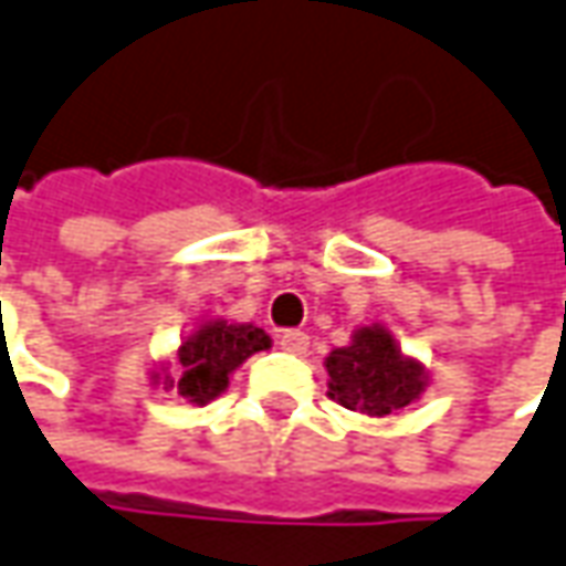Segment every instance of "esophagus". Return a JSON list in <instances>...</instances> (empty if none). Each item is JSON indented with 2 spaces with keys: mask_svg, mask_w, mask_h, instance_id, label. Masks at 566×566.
Here are the masks:
<instances>
[{
  "mask_svg": "<svg viewBox=\"0 0 566 566\" xmlns=\"http://www.w3.org/2000/svg\"><path fill=\"white\" fill-rule=\"evenodd\" d=\"M280 348L290 352V355H305V352H308V333H302V329H286V333L280 336Z\"/></svg>",
  "mask_w": 566,
  "mask_h": 566,
  "instance_id": "esophagus-1",
  "label": "esophagus"
}]
</instances>
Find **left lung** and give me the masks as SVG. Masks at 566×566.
<instances>
[{"instance_id": "8db88e82", "label": "left lung", "mask_w": 566, "mask_h": 566, "mask_svg": "<svg viewBox=\"0 0 566 566\" xmlns=\"http://www.w3.org/2000/svg\"><path fill=\"white\" fill-rule=\"evenodd\" d=\"M329 398L348 411L386 417L411 405L423 389V370L398 355L382 327H364L352 345L329 352Z\"/></svg>"}]
</instances>
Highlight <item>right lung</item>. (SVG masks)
<instances>
[{
  "label": "right lung",
  "instance_id": "add662e5",
  "mask_svg": "<svg viewBox=\"0 0 566 566\" xmlns=\"http://www.w3.org/2000/svg\"><path fill=\"white\" fill-rule=\"evenodd\" d=\"M271 345L268 333L252 324H205L196 329L180 348V380L177 392L196 405L218 398L227 389V377L249 355L264 352ZM174 386V380L168 382Z\"/></svg>",
  "mask_w": 566,
  "mask_h": 566
}]
</instances>
